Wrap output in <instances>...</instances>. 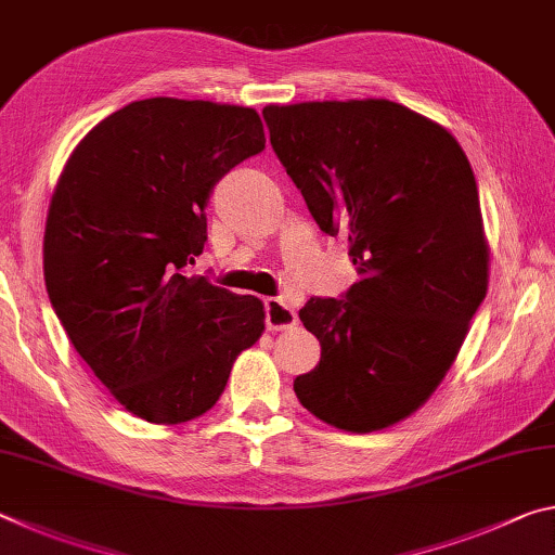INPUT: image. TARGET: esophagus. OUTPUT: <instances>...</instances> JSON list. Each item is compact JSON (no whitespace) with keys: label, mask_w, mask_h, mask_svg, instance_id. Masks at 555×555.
I'll use <instances>...</instances> for the list:
<instances>
[{"label":"esophagus","mask_w":555,"mask_h":555,"mask_svg":"<svg viewBox=\"0 0 555 555\" xmlns=\"http://www.w3.org/2000/svg\"><path fill=\"white\" fill-rule=\"evenodd\" d=\"M264 313H267L264 321H267L269 331H286V327L296 325V321H298L294 308H291L286 300H281V298H267Z\"/></svg>","instance_id":"1"}]
</instances>
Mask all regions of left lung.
Instances as JSON below:
<instances>
[{
	"instance_id": "1",
	"label": "left lung",
	"mask_w": 555,
	"mask_h": 555,
	"mask_svg": "<svg viewBox=\"0 0 555 555\" xmlns=\"http://www.w3.org/2000/svg\"><path fill=\"white\" fill-rule=\"evenodd\" d=\"M261 115L318 228L347 232L360 276L300 308L321 362L294 379L296 397L335 428H387L436 391L487 296L473 168L450 131L389 100Z\"/></svg>"
}]
</instances>
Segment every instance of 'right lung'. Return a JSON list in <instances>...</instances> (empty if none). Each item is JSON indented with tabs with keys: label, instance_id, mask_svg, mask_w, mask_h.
Wrapping results in <instances>:
<instances>
[{
	"label": "right lung",
	"instance_id": "1",
	"mask_svg": "<svg viewBox=\"0 0 555 555\" xmlns=\"http://www.w3.org/2000/svg\"><path fill=\"white\" fill-rule=\"evenodd\" d=\"M264 142L251 107L139 100L88 131L55 185L51 306L95 377L149 424L212 409L264 331L259 298L185 276L208 242L212 188Z\"/></svg>",
	"mask_w": 555,
	"mask_h": 555
}]
</instances>
